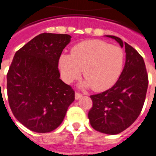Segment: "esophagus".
Wrapping results in <instances>:
<instances>
[{"mask_svg": "<svg viewBox=\"0 0 156 156\" xmlns=\"http://www.w3.org/2000/svg\"><path fill=\"white\" fill-rule=\"evenodd\" d=\"M82 96H83V95H82V94L78 93V92H76V93H75V99L76 100H79V99H80Z\"/></svg>", "mask_w": 156, "mask_h": 156, "instance_id": "obj_1", "label": "esophagus"}]
</instances>
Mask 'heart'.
Instances as JSON below:
<instances>
[{"instance_id": "b5f03b06", "label": "heart", "mask_w": 156, "mask_h": 156, "mask_svg": "<svg viewBox=\"0 0 156 156\" xmlns=\"http://www.w3.org/2000/svg\"><path fill=\"white\" fill-rule=\"evenodd\" d=\"M123 63L124 52L121 48L100 40H90L77 44L70 55L61 54L58 67L66 83L76 79L83 69L85 78L81 81V87L104 91L116 83Z\"/></svg>"}]
</instances>
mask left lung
I'll use <instances>...</instances> for the list:
<instances>
[{"mask_svg": "<svg viewBox=\"0 0 156 156\" xmlns=\"http://www.w3.org/2000/svg\"><path fill=\"white\" fill-rule=\"evenodd\" d=\"M105 37L125 48V64L112 87L91 96L93 105L88 119L97 132L116 135L130 127L140 115L146 98L148 77L144 60L134 48L115 36Z\"/></svg>", "mask_w": 156, "mask_h": 156, "instance_id": "8db88e82", "label": "left lung"}]
</instances>
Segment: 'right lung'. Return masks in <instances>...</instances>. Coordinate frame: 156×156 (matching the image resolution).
I'll return each mask as SVG.
<instances>
[{"instance_id": "1", "label": "right lung", "mask_w": 156, "mask_h": 156, "mask_svg": "<svg viewBox=\"0 0 156 156\" xmlns=\"http://www.w3.org/2000/svg\"><path fill=\"white\" fill-rule=\"evenodd\" d=\"M68 34L44 33L15 53L7 74L10 108L17 120L38 133L61 124L75 92L60 79L58 60L71 41Z\"/></svg>"}]
</instances>
